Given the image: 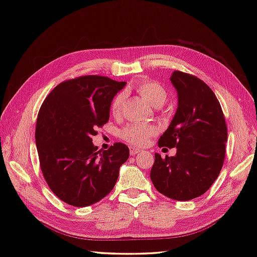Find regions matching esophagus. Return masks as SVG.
Wrapping results in <instances>:
<instances>
[{
  "label": "esophagus",
  "mask_w": 257,
  "mask_h": 257,
  "mask_svg": "<svg viewBox=\"0 0 257 257\" xmlns=\"http://www.w3.org/2000/svg\"><path fill=\"white\" fill-rule=\"evenodd\" d=\"M139 152H141V150L139 149H136V147H134V146H130V155L132 156L137 155Z\"/></svg>",
  "instance_id": "1"
}]
</instances>
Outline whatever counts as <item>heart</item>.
<instances>
[{"instance_id": "1", "label": "heart", "mask_w": 257, "mask_h": 257, "mask_svg": "<svg viewBox=\"0 0 257 257\" xmlns=\"http://www.w3.org/2000/svg\"><path fill=\"white\" fill-rule=\"evenodd\" d=\"M133 89L154 107L163 106L168 99L167 90L162 85L155 81L142 79L133 86ZM124 99V93H119L113 97L111 103V112L113 115L118 116L122 113ZM155 133L156 129L152 125L130 124L121 130L120 135L124 141L132 143V144L144 145L153 135H155Z\"/></svg>"}]
</instances>
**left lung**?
<instances>
[{"label":"left lung","mask_w":257,"mask_h":257,"mask_svg":"<svg viewBox=\"0 0 257 257\" xmlns=\"http://www.w3.org/2000/svg\"><path fill=\"white\" fill-rule=\"evenodd\" d=\"M178 107L159 146L176 147L175 156L155 153L151 180L175 201H190L210 188L222 169L228 139L222 108L214 93L197 77L173 71Z\"/></svg>","instance_id":"1"}]
</instances>
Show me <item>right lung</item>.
Returning a JSON list of instances; mask_svg holds the SVG:
<instances>
[{
	"mask_svg": "<svg viewBox=\"0 0 257 257\" xmlns=\"http://www.w3.org/2000/svg\"><path fill=\"white\" fill-rule=\"evenodd\" d=\"M125 86L102 76H82L59 84L38 112L36 145L47 185L61 201L85 207L110 193L129 149L115 143L97 151L92 137L110 119L113 97Z\"/></svg>",
	"mask_w": 257,
	"mask_h": 257,
	"instance_id": "obj_1",
	"label": "right lung"
}]
</instances>
